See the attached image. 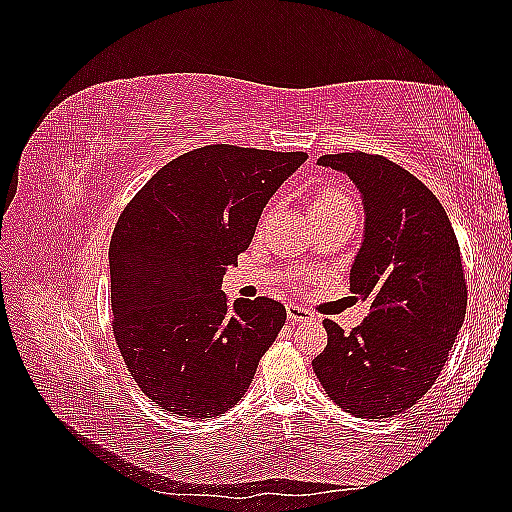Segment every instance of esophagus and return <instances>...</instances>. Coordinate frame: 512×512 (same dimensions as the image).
Instances as JSON below:
<instances>
[{
    "label": "esophagus",
    "mask_w": 512,
    "mask_h": 512,
    "mask_svg": "<svg viewBox=\"0 0 512 512\" xmlns=\"http://www.w3.org/2000/svg\"><path fill=\"white\" fill-rule=\"evenodd\" d=\"M286 314H288V320L290 322H305V320H312L314 316H312V312H309L307 307H303V305H297V303H290V305H286Z\"/></svg>",
    "instance_id": "esophagus-1"
}]
</instances>
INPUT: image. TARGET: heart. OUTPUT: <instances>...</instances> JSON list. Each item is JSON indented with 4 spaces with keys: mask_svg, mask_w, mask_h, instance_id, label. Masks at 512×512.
Returning <instances> with one entry per match:
<instances>
[{
    "mask_svg": "<svg viewBox=\"0 0 512 512\" xmlns=\"http://www.w3.org/2000/svg\"><path fill=\"white\" fill-rule=\"evenodd\" d=\"M350 209H354L350 196L342 188H335V185L320 188L312 194V198H309V215L337 213V211H350Z\"/></svg>",
    "mask_w": 512,
    "mask_h": 512,
    "instance_id": "obj_1",
    "label": "heart"
}]
</instances>
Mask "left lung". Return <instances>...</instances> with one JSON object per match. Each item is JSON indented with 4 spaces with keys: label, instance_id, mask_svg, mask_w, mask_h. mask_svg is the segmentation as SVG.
<instances>
[{
    "label": "left lung",
    "instance_id": "left-lung-1",
    "mask_svg": "<svg viewBox=\"0 0 512 512\" xmlns=\"http://www.w3.org/2000/svg\"><path fill=\"white\" fill-rule=\"evenodd\" d=\"M318 164L344 170L363 196L350 290L369 301V314L350 333L324 318L329 342L312 365L339 408L389 418L431 389L466 318L459 243L436 194L399 164L363 151Z\"/></svg>",
    "mask_w": 512,
    "mask_h": 512
}]
</instances>
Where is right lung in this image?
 <instances>
[{"label":"right lung","instance_id":"1","mask_svg":"<svg viewBox=\"0 0 512 512\" xmlns=\"http://www.w3.org/2000/svg\"><path fill=\"white\" fill-rule=\"evenodd\" d=\"M305 160L303 151L207 145L162 166L121 211L108 247L113 333L162 410L224 414L282 331L280 301L230 303L220 288L269 198Z\"/></svg>","mask_w":512,"mask_h":512}]
</instances>
